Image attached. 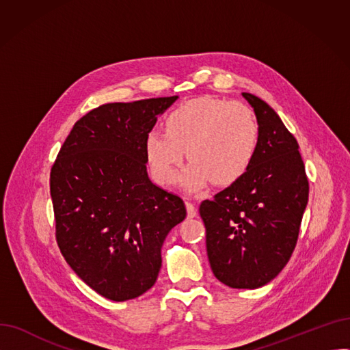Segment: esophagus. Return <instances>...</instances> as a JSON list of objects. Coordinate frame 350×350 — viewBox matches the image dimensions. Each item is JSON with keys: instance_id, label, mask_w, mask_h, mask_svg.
<instances>
[{"instance_id": "34e87169", "label": "esophagus", "mask_w": 350, "mask_h": 350, "mask_svg": "<svg viewBox=\"0 0 350 350\" xmlns=\"http://www.w3.org/2000/svg\"><path fill=\"white\" fill-rule=\"evenodd\" d=\"M186 207H187V215L190 218L197 215V207H196V204L191 203V201H186Z\"/></svg>"}]
</instances>
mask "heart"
Masks as SVG:
<instances>
[{"label":"heart","instance_id":"obj_1","mask_svg":"<svg viewBox=\"0 0 350 350\" xmlns=\"http://www.w3.org/2000/svg\"><path fill=\"white\" fill-rule=\"evenodd\" d=\"M258 146V123L243 102L198 98L176 107L164 131H150L144 150L152 174L163 186L178 180L189 157L194 163L183 176L190 190H201L214 178L218 185L240 178Z\"/></svg>","mask_w":350,"mask_h":350}]
</instances>
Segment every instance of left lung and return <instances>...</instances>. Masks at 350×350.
<instances>
[{
  "instance_id": "1",
  "label": "left lung",
  "mask_w": 350,
  "mask_h": 350,
  "mask_svg": "<svg viewBox=\"0 0 350 350\" xmlns=\"http://www.w3.org/2000/svg\"><path fill=\"white\" fill-rule=\"evenodd\" d=\"M243 96L258 120V146L248 170L200 204L211 269L230 288L272 281L297 247L309 183L297 139L275 110Z\"/></svg>"
}]
</instances>
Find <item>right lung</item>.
Returning a JSON list of instances; mask_svg holds the SVG:
<instances>
[{
	"label": "right lung",
	"mask_w": 350,
	"mask_h": 350,
	"mask_svg": "<svg viewBox=\"0 0 350 350\" xmlns=\"http://www.w3.org/2000/svg\"><path fill=\"white\" fill-rule=\"evenodd\" d=\"M177 96L106 103L73 124L49 189L58 247L78 277L116 302L150 289L160 250L186 218L185 201L154 186L146 136Z\"/></svg>",
	"instance_id": "right-lung-1"
}]
</instances>
